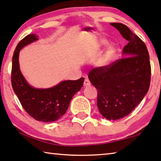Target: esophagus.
Instances as JSON below:
<instances>
[{
    "label": "esophagus",
    "instance_id": "esophagus-1",
    "mask_svg": "<svg viewBox=\"0 0 161 161\" xmlns=\"http://www.w3.org/2000/svg\"><path fill=\"white\" fill-rule=\"evenodd\" d=\"M91 85V82H90V80L88 79H85V80H84V83H83V86L85 87H88Z\"/></svg>",
    "mask_w": 161,
    "mask_h": 161
}]
</instances>
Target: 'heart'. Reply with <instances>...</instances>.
Wrapping results in <instances>:
<instances>
[{
  "mask_svg": "<svg viewBox=\"0 0 161 161\" xmlns=\"http://www.w3.org/2000/svg\"><path fill=\"white\" fill-rule=\"evenodd\" d=\"M106 43L105 42H103V44H105ZM113 50H112V48H109V49L106 51V52L105 53V54L103 56L102 59H101V62L100 64L102 65H104L108 63V62L112 58V56H113Z\"/></svg>",
  "mask_w": 161,
  "mask_h": 161,
  "instance_id": "1",
  "label": "heart"
}]
</instances>
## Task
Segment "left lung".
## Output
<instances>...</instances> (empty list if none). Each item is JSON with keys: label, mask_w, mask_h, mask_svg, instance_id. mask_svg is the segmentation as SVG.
<instances>
[{"label": "left lung", "mask_w": 161, "mask_h": 161, "mask_svg": "<svg viewBox=\"0 0 161 161\" xmlns=\"http://www.w3.org/2000/svg\"><path fill=\"white\" fill-rule=\"evenodd\" d=\"M129 43L123 55L108 66L92 69L88 78L97 91V105L109 120L127 116L147 93L151 83V64L146 44L122 23H110Z\"/></svg>", "instance_id": "left-lung-1"}]
</instances>
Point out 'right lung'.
Wrapping results in <instances>:
<instances>
[{
  "instance_id": "obj_1",
  "label": "right lung",
  "mask_w": 161,
  "mask_h": 161,
  "mask_svg": "<svg viewBox=\"0 0 161 161\" xmlns=\"http://www.w3.org/2000/svg\"><path fill=\"white\" fill-rule=\"evenodd\" d=\"M37 37V35L31 34L17 45L13 56L11 83L22 108L31 117L44 122H55L66 113L73 95L83 86L84 78L61 81L58 85L46 89L30 86L19 69V53L24 47L38 40Z\"/></svg>"
}]
</instances>
